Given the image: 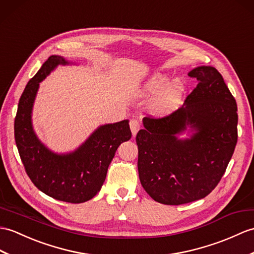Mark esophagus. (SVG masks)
Returning a JSON list of instances; mask_svg holds the SVG:
<instances>
[{
    "instance_id": "34e87169",
    "label": "esophagus",
    "mask_w": 254,
    "mask_h": 254,
    "mask_svg": "<svg viewBox=\"0 0 254 254\" xmlns=\"http://www.w3.org/2000/svg\"><path fill=\"white\" fill-rule=\"evenodd\" d=\"M129 127H131V131H132L133 136H135V135L137 134V132L139 131V128H140L139 121L136 120V119L131 120V121H129Z\"/></svg>"
}]
</instances>
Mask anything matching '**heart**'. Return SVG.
I'll return each instance as SVG.
<instances>
[{
  "instance_id": "1",
  "label": "heart",
  "mask_w": 254,
  "mask_h": 254,
  "mask_svg": "<svg viewBox=\"0 0 254 254\" xmlns=\"http://www.w3.org/2000/svg\"><path fill=\"white\" fill-rule=\"evenodd\" d=\"M144 96H155L149 105V109L156 116L172 114L179 107L184 94V85L180 80L170 84V76L166 73L157 72L147 79L138 88Z\"/></svg>"
}]
</instances>
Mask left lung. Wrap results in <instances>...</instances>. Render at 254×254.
<instances>
[{
  "mask_svg": "<svg viewBox=\"0 0 254 254\" xmlns=\"http://www.w3.org/2000/svg\"><path fill=\"white\" fill-rule=\"evenodd\" d=\"M197 86L183 107L163 118L145 117L136 135L141 186L157 202L184 204L214 190L237 144V104L222 74L200 66L188 73ZM188 127L193 133L182 140Z\"/></svg>",
  "mask_w": 254,
  "mask_h": 254,
  "instance_id": "8db88e82",
  "label": "left lung"
}]
</instances>
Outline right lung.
Here are the masks:
<instances>
[{"label": "right lung", "instance_id": "right-lung-1", "mask_svg": "<svg viewBox=\"0 0 254 254\" xmlns=\"http://www.w3.org/2000/svg\"><path fill=\"white\" fill-rule=\"evenodd\" d=\"M68 64L64 57L52 55L28 82L15 118V140L26 172L38 190L61 201L82 203L100 190L116 150L132 133L128 120L100 126L69 154H56L41 143L31 120L40 82L58 64Z\"/></svg>", "mask_w": 254, "mask_h": 254}]
</instances>
